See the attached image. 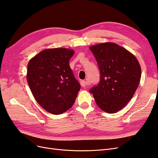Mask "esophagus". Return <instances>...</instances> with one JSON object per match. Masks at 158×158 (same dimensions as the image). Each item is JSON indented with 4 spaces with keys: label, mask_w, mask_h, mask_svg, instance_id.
Returning <instances> with one entry per match:
<instances>
[{
    "label": "esophagus",
    "mask_w": 158,
    "mask_h": 158,
    "mask_svg": "<svg viewBox=\"0 0 158 158\" xmlns=\"http://www.w3.org/2000/svg\"><path fill=\"white\" fill-rule=\"evenodd\" d=\"M87 84H88V83H87L86 81H85V80H81V81H80V85H81V86L85 87V85H86Z\"/></svg>",
    "instance_id": "1"
}]
</instances>
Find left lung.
Listing matches in <instances>:
<instances>
[{
  "label": "left lung",
  "mask_w": 158,
  "mask_h": 158,
  "mask_svg": "<svg viewBox=\"0 0 158 158\" xmlns=\"http://www.w3.org/2000/svg\"><path fill=\"white\" fill-rule=\"evenodd\" d=\"M89 49L100 71L98 85L89 89L98 107L114 113L125 107L135 94L141 78V68L135 55L114 43L92 45Z\"/></svg>",
  "instance_id": "8db88e82"
}]
</instances>
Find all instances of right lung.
I'll use <instances>...</instances> for the list:
<instances>
[{"mask_svg":"<svg viewBox=\"0 0 158 158\" xmlns=\"http://www.w3.org/2000/svg\"><path fill=\"white\" fill-rule=\"evenodd\" d=\"M74 51L65 48L47 49L29 61L27 81L35 100L53 114L72 107L80 85L69 66Z\"/></svg>","mask_w":158,"mask_h":158,"instance_id":"1","label":"right lung"}]
</instances>
